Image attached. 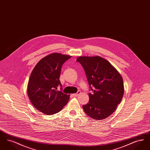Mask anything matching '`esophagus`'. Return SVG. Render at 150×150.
<instances>
[{"label": "esophagus", "mask_w": 150, "mask_h": 150, "mask_svg": "<svg viewBox=\"0 0 150 150\" xmlns=\"http://www.w3.org/2000/svg\"><path fill=\"white\" fill-rule=\"evenodd\" d=\"M80 93H81V92H80V91H78L77 93H75V94H72V96L73 97H76V96H78L79 94H80Z\"/></svg>", "instance_id": "1"}]
</instances>
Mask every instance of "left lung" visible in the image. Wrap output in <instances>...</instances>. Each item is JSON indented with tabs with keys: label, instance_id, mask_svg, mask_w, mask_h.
Here are the masks:
<instances>
[{
	"label": "left lung",
	"instance_id": "obj_1",
	"mask_svg": "<svg viewBox=\"0 0 150 150\" xmlns=\"http://www.w3.org/2000/svg\"><path fill=\"white\" fill-rule=\"evenodd\" d=\"M76 61L83 66L89 85V102L83 105L86 114L100 120L115 111L122 98L124 88L120 74L106 59L81 56Z\"/></svg>",
	"mask_w": 150,
	"mask_h": 150
}]
</instances>
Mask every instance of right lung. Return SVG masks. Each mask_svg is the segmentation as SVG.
<instances>
[{
    "label": "right lung",
    "mask_w": 150,
    "mask_h": 150,
    "mask_svg": "<svg viewBox=\"0 0 150 150\" xmlns=\"http://www.w3.org/2000/svg\"><path fill=\"white\" fill-rule=\"evenodd\" d=\"M71 56L54 53L40 59L33 69L28 85V94L33 105L44 114H54L67 103L70 95L57 88L61 67Z\"/></svg>",
    "instance_id": "right-lung-1"
}]
</instances>
